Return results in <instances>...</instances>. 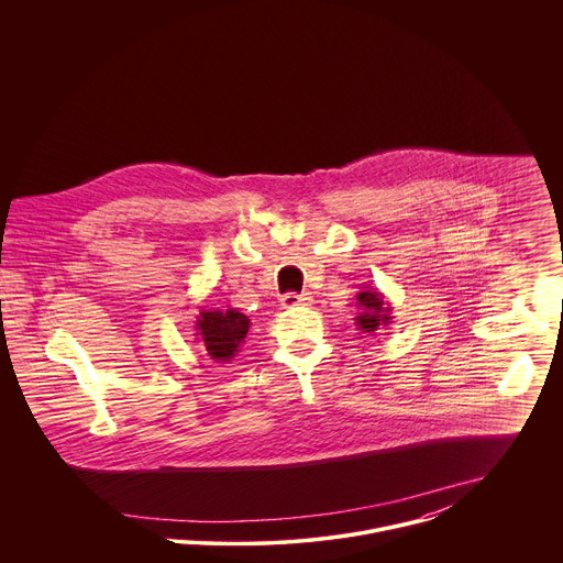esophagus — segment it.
Listing matches in <instances>:
<instances>
[{"label":"esophagus","instance_id":"obj_1","mask_svg":"<svg viewBox=\"0 0 563 563\" xmlns=\"http://www.w3.org/2000/svg\"><path fill=\"white\" fill-rule=\"evenodd\" d=\"M312 299L308 295H297V292H288L282 297V306L284 308H297V306H310Z\"/></svg>","mask_w":563,"mask_h":563}]
</instances>
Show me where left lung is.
<instances>
[{
	"label": "left lung",
	"instance_id": "8db88e82",
	"mask_svg": "<svg viewBox=\"0 0 563 563\" xmlns=\"http://www.w3.org/2000/svg\"><path fill=\"white\" fill-rule=\"evenodd\" d=\"M355 299H357V310H360L355 317V324L364 333L384 329L395 319L390 303L384 299V295L377 288H364L362 292H357Z\"/></svg>",
	"mask_w": 563,
	"mask_h": 563
}]
</instances>
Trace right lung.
<instances>
[{
  "instance_id": "add662e5",
  "label": "right lung",
  "mask_w": 563,
  "mask_h": 563,
  "mask_svg": "<svg viewBox=\"0 0 563 563\" xmlns=\"http://www.w3.org/2000/svg\"><path fill=\"white\" fill-rule=\"evenodd\" d=\"M251 321L234 308L230 310H201L195 329L197 340L201 342L203 351L214 362H230L241 349Z\"/></svg>"
}]
</instances>
